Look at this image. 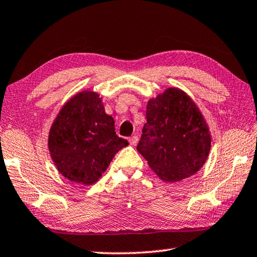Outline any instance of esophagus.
Instances as JSON below:
<instances>
[{
  "mask_svg": "<svg viewBox=\"0 0 257 257\" xmlns=\"http://www.w3.org/2000/svg\"><path fill=\"white\" fill-rule=\"evenodd\" d=\"M128 142H130V145H132V146H136L137 143H138V137H136V136L131 137V138L128 139Z\"/></svg>",
  "mask_w": 257,
  "mask_h": 257,
  "instance_id": "obj_1",
  "label": "esophagus"
}]
</instances>
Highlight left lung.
Segmentation results:
<instances>
[{
	"label": "left lung",
	"instance_id": "obj_1",
	"mask_svg": "<svg viewBox=\"0 0 257 257\" xmlns=\"http://www.w3.org/2000/svg\"><path fill=\"white\" fill-rule=\"evenodd\" d=\"M137 149L160 179L176 183L203 167L211 133L192 98L170 87L148 101L147 123Z\"/></svg>",
	"mask_w": 257,
	"mask_h": 257
}]
</instances>
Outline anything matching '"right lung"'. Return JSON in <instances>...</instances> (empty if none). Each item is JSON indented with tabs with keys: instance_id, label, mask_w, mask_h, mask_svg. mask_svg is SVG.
I'll return each mask as SVG.
<instances>
[{
	"instance_id": "1",
	"label": "right lung",
	"mask_w": 257,
	"mask_h": 257,
	"mask_svg": "<svg viewBox=\"0 0 257 257\" xmlns=\"http://www.w3.org/2000/svg\"><path fill=\"white\" fill-rule=\"evenodd\" d=\"M128 142L116 136L115 121L107 115L98 92L83 90L61 108L48 134L54 165L69 181L89 186L106 172Z\"/></svg>"
}]
</instances>
